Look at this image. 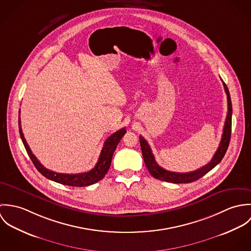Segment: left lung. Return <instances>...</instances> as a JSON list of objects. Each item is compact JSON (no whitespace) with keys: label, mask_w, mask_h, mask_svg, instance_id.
Segmentation results:
<instances>
[{"label":"left lung","mask_w":251,"mask_h":251,"mask_svg":"<svg viewBox=\"0 0 251 251\" xmlns=\"http://www.w3.org/2000/svg\"><path fill=\"white\" fill-rule=\"evenodd\" d=\"M223 87H224L225 93L227 95V104H228V112H227L224 127H223V133H222L221 141L214 154V157L205 166H203L195 171L187 172V173H178V172H172V171L165 170L156 163L154 156L152 154V151H151L148 142L144 139L142 136H139L141 151H142L146 167L148 168L150 174L153 178L160 179V180H165L168 182H173V183H188V182H192L194 180H197V179L202 178L204 175H206L208 172H210L213 168H215V166L221 161V159L223 158V156L226 153V151H227L228 146L230 143L231 126H232V102H231L230 93H229V90L224 82H223Z\"/></svg>","instance_id":"1"}]
</instances>
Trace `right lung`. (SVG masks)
I'll return each mask as SVG.
<instances>
[{
	"label": "right lung",
	"mask_w": 251,
	"mask_h": 251,
	"mask_svg": "<svg viewBox=\"0 0 251 251\" xmlns=\"http://www.w3.org/2000/svg\"><path fill=\"white\" fill-rule=\"evenodd\" d=\"M18 125H19V132L20 136L22 139V142L25 146V149L32 159L34 165L36 166L37 171L43 175L45 178L54 180L56 182L70 185V186H87L94 184L100 179H103L104 176L106 175L109 167L111 165L112 161V156L113 153L117 148V145L121 141L123 136L126 134V129L124 127L112 135H110L107 138V140L104 142L103 148L101 150L100 158L98 160V163L96 166L90 170L89 172L85 173H79V174H62V173H56L54 171H51L49 169H46L44 166L41 165V163L37 160L35 154H33L31 149L29 148V145L27 144V141L24 137V134L22 132L21 128V121H20V110H19V120H18Z\"/></svg>",
	"instance_id": "1"
}]
</instances>
